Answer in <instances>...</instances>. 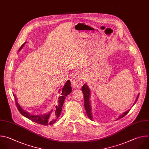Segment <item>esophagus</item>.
Returning <instances> with one entry per match:
<instances>
[{
  "label": "esophagus",
  "mask_w": 149,
  "mask_h": 149,
  "mask_svg": "<svg viewBox=\"0 0 149 149\" xmlns=\"http://www.w3.org/2000/svg\"><path fill=\"white\" fill-rule=\"evenodd\" d=\"M83 76L80 73L73 74L71 78V83L75 88H80L83 84Z\"/></svg>",
  "instance_id": "obj_1"
}]
</instances>
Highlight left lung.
<instances>
[{
  "label": "left lung",
  "mask_w": 149,
  "mask_h": 149,
  "mask_svg": "<svg viewBox=\"0 0 149 149\" xmlns=\"http://www.w3.org/2000/svg\"><path fill=\"white\" fill-rule=\"evenodd\" d=\"M81 91L83 93V96H84V108L87 113V116H88V117L90 118L91 120H93V116H92V109H91V103H90V96H91V91L90 89L88 88V86H87V84H84L81 88ZM139 94L138 95L136 100L134 103V104L136 103L138 97H139ZM130 110H128L127 111L125 112L124 113H123L122 115H120V116L118 117V118H117V120L120 119V118H123L124 116H125L130 111Z\"/></svg>",
  "instance_id": "obj_1"
}]
</instances>
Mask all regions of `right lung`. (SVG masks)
<instances>
[{
	"instance_id": "1",
	"label": "right lung",
	"mask_w": 149,
	"mask_h": 149,
	"mask_svg": "<svg viewBox=\"0 0 149 149\" xmlns=\"http://www.w3.org/2000/svg\"><path fill=\"white\" fill-rule=\"evenodd\" d=\"M22 45L20 47V50L23 46ZM72 91V87L70 86V80H68L65 84L64 87L62 88V91L61 92V95L59 96L57 100V104L56 106V109L54 110H52L47 113L43 115H33L31 114L27 111H25L22 109V108L20 107L19 104L17 102V99L16 98V96L15 95H13V96L15 97V103L16 105V107L19 110V111L24 117L29 118V120H31L36 123L40 124L44 126H47V125H51L54 124L57 120L58 117L60 116L61 114V111L62 110V107L63 105V103L65 99V97L66 96H68L69 94L71 93Z\"/></svg>"
}]
</instances>
